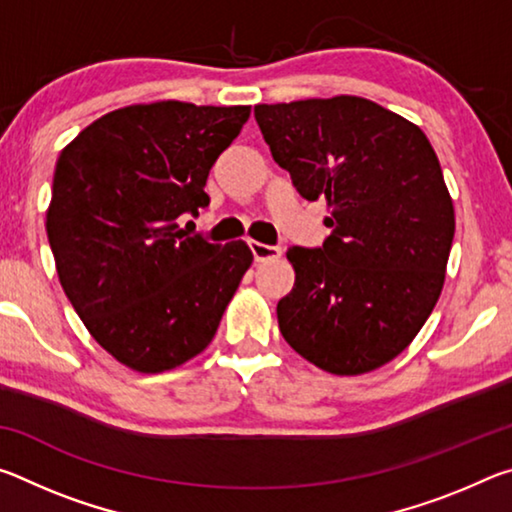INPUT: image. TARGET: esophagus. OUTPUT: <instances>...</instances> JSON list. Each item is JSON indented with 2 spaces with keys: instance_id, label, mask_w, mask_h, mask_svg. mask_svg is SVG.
Wrapping results in <instances>:
<instances>
[{
  "instance_id": "1",
  "label": "esophagus",
  "mask_w": 512,
  "mask_h": 512,
  "mask_svg": "<svg viewBox=\"0 0 512 512\" xmlns=\"http://www.w3.org/2000/svg\"><path fill=\"white\" fill-rule=\"evenodd\" d=\"M250 250H253L255 262H271V259L282 257V248L280 246L259 244V241H250Z\"/></svg>"
}]
</instances>
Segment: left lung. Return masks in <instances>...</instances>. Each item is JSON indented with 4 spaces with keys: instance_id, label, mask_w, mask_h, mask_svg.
<instances>
[{
    "instance_id": "obj_1",
    "label": "left lung",
    "mask_w": 512,
    "mask_h": 512,
    "mask_svg": "<svg viewBox=\"0 0 512 512\" xmlns=\"http://www.w3.org/2000/svg\"><path fill=\"white\" fill-rule=\"evenodd\" d=\"M273 160L307 201L325 198L320 248L287 250L296 284L280 332L332 375L395 359L436 307L454 239L443 169L418 126L361 97L255 106Z\"/></svg>"
}]
</instances>
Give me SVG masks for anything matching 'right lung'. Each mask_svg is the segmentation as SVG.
Segmentation results:
<instances>
[{
	"label": "right lung",
	"instance_id": "1",
	"mask_svg": "<svg viewBox=\"0 0 512 512\" xmlns=\"http://www.w3.org/2000/svg\"><path fill=\"white\" fill-rule=\"evenodd\" d=\"M248 117L250 106L140 103L60 153L47 210L60 284L128 368L162 372L203 352L253 264L246 241L210 244L178 225L210 205V169Z\"/></svg>",
	"mask_w": 512,
	"mask_h": 512
}]
</instances>
